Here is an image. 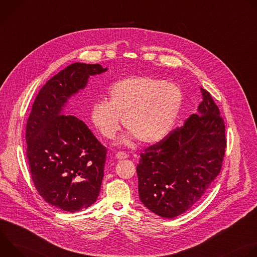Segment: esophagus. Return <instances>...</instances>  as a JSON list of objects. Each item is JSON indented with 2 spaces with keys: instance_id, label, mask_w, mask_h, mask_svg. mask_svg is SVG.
<instances>
[{
  "instance_id": "34e87169",
  "label": "esophagus",
  "mask_w": 257,
  "mask_h": 257,
  "mask_svg": "<svg viewBox=\"0 0 257 257\" xmlns=\"http://www.w3.org/2000/svg\"><path fill=\"white\" fill-rule=\"evenodd\" d=\"M116 158L119 159V160H124V159L129 158V155L126 154V153H124V152H118V153L116 154Z\"/></svg>"
}]
</instances>
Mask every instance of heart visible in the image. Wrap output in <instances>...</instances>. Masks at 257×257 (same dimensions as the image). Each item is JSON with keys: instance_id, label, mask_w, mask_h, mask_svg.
Listing matches in <instances>:
<instances>
[{"instance_id": "heart-1", "label": "heart", "mask_w": 257, "mask_h": 257, "mask_svg": "<svg viewBox=\"0 0 257 257\" xmlns=\"http://www.w3.org/2000/svg\"><path fill=\"white\" fill-rule=\"evenodd\" d=\"M183 101L179 86L153 77H129L108 89V100L91 105L90 118L95 129L106 139H113L123 126L128 129L123 143L135 137L152 144L162 140L173 127Z\"/></svg>"}]
</instances>
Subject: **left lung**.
I'll return each instance as SVG.
<instances>
[{
	"label": "left lung",
	"mask_w": 257,
	"mask_h": 257,
	"mask_svg": "<svg viewBox=\"0 0 257 257\" xmlns=\"http://www.w3.org/2000/svg\"><path fill=\"white\" fill-rule=\"evenodd\" d=\"M182 127L140 154L136 171L141 202L172 218L197 203L221 172L226 152L223 118L210 93Z\"/></svg>",
	"instance_id": "1"
}]
</instances>
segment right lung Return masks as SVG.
I'll use <instances>...</instances> for the list:
<instances>
[{
    "label": "right lung",
    "instance_id": "1",
    "mask_svg": "<svg viewBox=\"0 0 257 257\" xmlns=\"http://www.w3.org/2000/svg\"><path fill=\"white\" fill-rule=\"evenodd\" d=\"M106 70L99 64L69 65L42 87L27 120L26 156L34 186L48 203L65 211L96 201L106 149L84 122L62 112L89 76Z\"/></svg>",
    "mask_w": 257,
    "mask_h": 257
}]
</instances>
